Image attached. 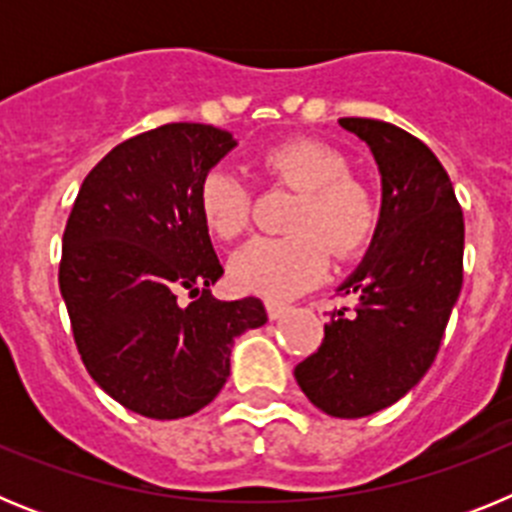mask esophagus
<instances>
[{
    "label": "esophagus",
    "mask_w": 512,
    "mask_h": 512,
    "mask_svg": "<svg viewBox=\"0 0 512 512\" xmlns=\"http://www.w3.org/2000/svg\"><path fill=\"white\" fill-rule=\"evenodd\" d=\"M266 315H269V320H282L284 315H287V305H282V302H274V300H266Z\"/></svg>",
    "instance_id": "esophagus-1"
}]
</instances>
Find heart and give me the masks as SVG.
<instances>
[{"mask_svg":"<svg viewBox=\"0 0 512 512\" xmlns=\"http://www.w3.org/2000/svg\"><path fill=\"white\" fill-rule=\"evenodd\" d=\"M256 169L274 182L300 189L289 230L295 235H261L233 253L235 289L284 302L320 282L328 269V245L348 259L369 243L377 223L372 197L348 179L351 166L336 148L318 140H287L256 158ZM200 215L220 241H233L251 217V192L233 169H212L200 184Z\"/></svg>","mask_w":512,"mask_h":512,"instance_id":"obj_1","label":"heart"}]
</instances>
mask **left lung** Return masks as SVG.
I'll list each match as a JSON object with an SVG mask.
<instances>
[{"label":"left lung","instance_id":"1","mask_svg":"<svg viewBox=\"0 0 512 512\" xmlns=\"http://www.w3.org/2000/svg\"><path fill=\"white\" fill-rule=\"evenodd\" d=\"M338 122L372 151L382 207L366 256L338 284L354 310L341 307L325 323L295 379L325 415L366 418L408 395L436 359L461 292L464 215L423 140L369 117Z\"/></svg>","mask_w":512,"mask_h":512}]
</instances>
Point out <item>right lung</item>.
<instances>
[{
	"mask_svg": "<svg viewBox=\"0 0 512 512\" xmlns=\"http://www.w3.org/2000/svg\"><path fill=\"white\" fill-rule=\"evenodd\" d=\"M233 133L171 122L112 148L89 171L63 233L58 284L81 361L122 408L156 420L210 405L235 338L266 323L261 300L223 302L200 184ZM179 291L195 300L182 306Z\"/></svg>",
	"mask_w": 512,
	"mask_h": 512,
	"instance_id": "obj_1",
	"label": "right lung"
}]
</instances>
